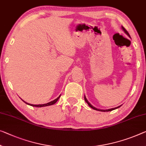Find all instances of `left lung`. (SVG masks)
<instances>
[{"mask_svg":"<svg viewBox=\"0 0 146 146\" xmlns=\"http://www.w3.org/2000/svg\"><path fill=\"white\" fill-rule=\"evenodd\" d=\"M122 29L123 30V31H124V32L126 33V34L129 36L130 37V35H129V33L127 32V31L126 30V29H125L124 27H123L122 26ZM84 99H85V101H86L87 104H88V105L89 106H90L91 108H93V109H94V110H98V111H111V110H115V109H117V108H119L121 106H118V107H117V108H111V109H109V110H100V109H97V108H96L95 107H94V106H92V105L90 104V103L89 102V101L88 100H87V98H86V96H84Z\"/></svg>","mask_w":146,"mask_h":146,"instance_id":"obj_1","label":"left lung"}]
</instances>
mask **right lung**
Listing matches in <instances>:
<instances>
[{
    "instance_id": "1",
    "label": "right lung",
    "mask_w": 146,
    "mask_h": 146,
    "mask_svg": "<svg viewBox=\"0 0 146 146\" xmlns=\"http://www.w3.org/2000/svg\"><path fill=\"white\" fill-rule=\"evenodd\" d=\"M60 95L58 96V97L56 98V99H55L54 100H53V101H51V102H48V103H47V104H38V105H35V104H29V103H27V102H25L23 100H23V101L25 102V103H26L27 104H28V105H30V106H35V107H44V106H50V105H53V104H54L55 103H56L57 102V101L58 100H59V98H60Z\"/></svg>"
}]
</instances>
